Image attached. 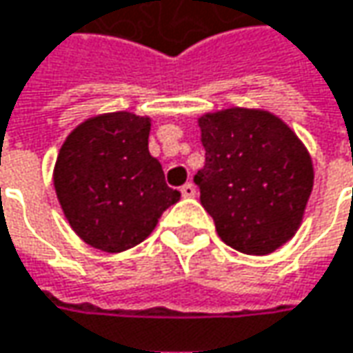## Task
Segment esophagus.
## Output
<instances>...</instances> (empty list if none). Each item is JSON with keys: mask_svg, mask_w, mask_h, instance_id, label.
<instances>
[{"mask_svg": "<svg viewBox=\"0 0 353 353\" xmlns=\"http://www.w3.org/2000/svg\"><path fill=\"white\" fill-rule=\"evenodd\" d=\"M181 196H183V198H194V196H196V185H194V183L181 185Z\"/></svg>", "mask_w": 353, "mask_h": 353, "instance_id": "obj_1", "label": "esophagus"}]
</instances>
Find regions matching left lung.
Instances as JSON below:
<instances>
[{"mask_svg": "<svg viewBox=\"0 0 353 353\" xmlns=\"http://www.w3.org/2000/svg\"><path fill=\"white\" fill-rule=\"evenodd\" d=\"M206 163L194 176L216 232L244 254H271L303 222L313 161L295 131L263 109H222L198 119Z\"/></svg>", "mask_w": 353, "mask_h": 353, "instance_id": "obj_1", "label": "left lung"}]
</instances>
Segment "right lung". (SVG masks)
Wrapping results in <instances>:
<instances>
[{
    "label": "right lung",
    "mask_w": 353,
    "mask_h": 353,
    "mask_svg": "<svg viewBox=\"0 0 353 353\" xmlns=\"http://www.w3.org/2000/svg\"><path fill=\"white\" fill-rule=\"evenodd\" d=\"M151 119L105 112L82 121L62 143L54 188L72 230L105 252L143 242L179 200L149 153Z\"/></svg>",
    "instance_id": "obj_1"
}]
</instances>
